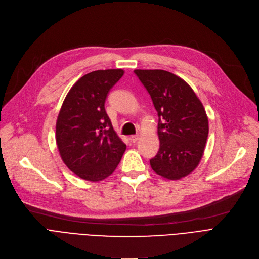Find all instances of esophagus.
Returning <instances> with one entry per match:
<instances>
[{
  "label": "esophagus",
  "mask_w": 259,
  "mask_h": 259,
  "mask_svg": "<svg viewBox=\"0 0 259 259\" xmlns=\"http://www.w3.org/2000/svg\"><path fill=\"white\" fill-rule=\"evenodd\" d=\"M130 141L132 143H137L139 141V135H132V137H130Z\"/></svg>",
  "instance_id": "esophagus-1"
}]
</instances>
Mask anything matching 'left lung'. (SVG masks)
I'll list each match as a JSON object with an SVG mask.
<instances>
[{
  "instance_id": "8db88e82",
  "label": "left lung",
  "mask_w": 259,
  "mask_h": 259,
  "mask_svg": "<svg viewBox=\"0 0 259 259\" xmlns=\"http://www.w3.org/2000/svg\"><path fill=\"white\" fill-rule=\"evenodd\" d=\"M149 92L158 115L159 150L150 159L155 173L180 180L199 164L209 133L201 102L186 81L169 71L134 70Z\"/></svg>"
}]
</instances>
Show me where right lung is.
I'll return each mask as SVG.
<instances>
[{
  "mask_svg": "<svg viewBox=\"0 0 259 259\" xmlns=\"http://www.w3.org/2000/svg\"><path fill=\"white\" fill-rule=\"evenodd\" d=\"M122 69L97 70L71 87L57 119L56 140L64 164L78 178L100 182L111 175L126 150L105 110Z\"/></svg>",
  "mask_w": 259,
  "mask_h": 259,
  "instance_id": "add662e5",
  "label": "right lung"
}]
</instances>
